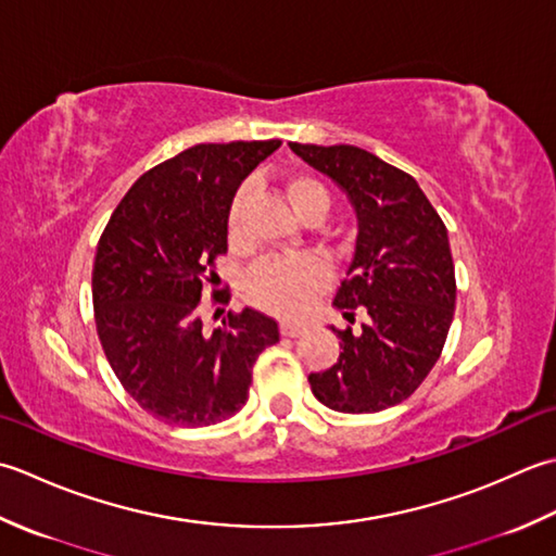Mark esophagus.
Here are the masks:
<instances>
[{"instance_id": "1", "label": "esophagus", "mask_w": 556, "mask_h": 556, "mask_svg": "<svg viewBox=\"0 0 556 556\" xmlns=\"http://www.w3.org/2000/svg\"><path fill=\"white\" fill-rule=\"evenodd\" d=\"M304 331H307V326H304V324H292V321H282L280 324V333L286 336V338H298Z\"/></svg>"}]
</instances>
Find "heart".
Instances as JSON below:
<instances>
[{
    "mask_svg": "<svg viewBox=\"0 0 556 556\" xmlns=\"http://www.w3.org/2000/svg\"><path fill=\"white\" fill-rule=\"evenodd\" d=\"M254 185L242 182L235 189L225 213V228H228L230 240H240L244 211L249 197H252ZM288 199L304 220L324 218L331 208V194H328L321 179L312 175H294L286 185ZM331 278V270L324 264V258L314 254H294V256H276L256 264L244 278L247 300L276 316L286 319H298L309 309L316 294H319Z\"/></svg>",
    "mask_w": 556,
    "mask_h": 556,
    "instance_id": "1",
    "label": "heart"
}]
</instances>
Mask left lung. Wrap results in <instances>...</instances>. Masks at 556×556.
<instances>
[{
    "label": "left lung",
    "mask_w": 556,
    "mask_h": 556,
    "mask_svg": "<svg viewBox=\"0 0 556 556\" xmlns=\"http://www.w3.org/2000/svg\"><path fill=\"white\" fill-rule=\"evenodd\" d=\"M341 187L357 213V240L333 304L362 331L333 328L343 353L309 374L312 393L338 413H379L410 399L444 350L456 307L446 225L415 179L357 146L290 143Z\"/></svg>",
    "instance_id": "obj_1"
}]
</instances>
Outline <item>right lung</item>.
<instances>
[{"instance_id": "right-lung-1", "label": "right lung", "mask_w": 556, "mask_h": 556, "mask_svg": "<svg viewBox=\"0 0 556 556\" xmlns=\"http://www.w3.org/2000/svg\"><path fill=\"white\" fill-rule=\"evenodd\" d=\"M280 146L199 143L143 173L100 235L93 309L112 371L146 413L167 425L208 427L242 410L252 367L278 343L270 316L228 312L206 331L201 298L228 304L215 274L228 254L225 213L242 179Z\"/></svg>"}]
</instances>
